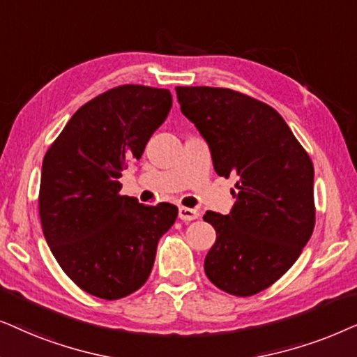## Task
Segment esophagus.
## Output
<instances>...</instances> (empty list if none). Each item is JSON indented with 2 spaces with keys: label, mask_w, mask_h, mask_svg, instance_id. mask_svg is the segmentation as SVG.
Instances as JSON below:
<instances>
[{
  "label": "esophagus",
  "mask_w": 357,
  "mask_h": 357,
  "mask_svg": "<svg viewBox=\"0 0 357 357\" xmlns=\"http://www.w3.org/2000/svg\"><path fill=\"white\" fill-rule=\"evenodd\" d=\"M179 218L181 220H196V218H199V212L194 211V208H189V207H179Z\"/></svg>",
  "instance_id": "esophagus-1"
}]
</instances>
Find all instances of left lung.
<instances>
[{"instance_id": "8db88e82", "label": "left lung", "mask_w": 357, "mask_h": 357, "mask_svg": "<svg viewBox=\"0 0 357 357\" xmlns=\"http://www.w3.org/2000/svg\"><path fill=\"white\" fill-rule=\"evenodd\" d=\"M181 112L211 149L218 176H238L204 271L231 296H255L291 269L315 227L313 165L281 114L227 88L178 86Z\"/></svg>"}]
</instances>
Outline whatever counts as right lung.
I'll return each mask as SVG.
<instances>
[{
	"label": "right lung",
	"instance_id": "1",
	"mask_svg": "<svg viewBox=\"0 0 357 357\" xmlns=\"http://www.w3.org/2000/svg\"><path fill=\"white\" fill-rule=\"evenodd\" d=\"M173 104L168 89L123 84L76 111L44 156L39 213L56 263L76 286L117 301L139 291L178 207L121 196L119 178L140 160Z\"/></svg>",
	"mask_w": 357,
	"mask_h": 357
}]
</instances>
